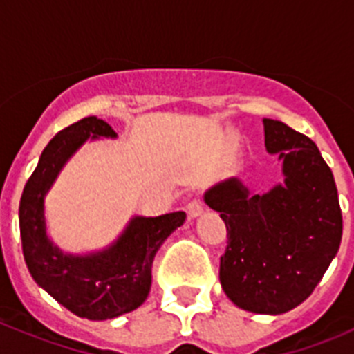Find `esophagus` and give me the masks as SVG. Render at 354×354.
Here are the masks:
<instances>
[{
  "label": "esophagus",
  "mask_w": 354,
  "mask_h": 354,
  "mask_svg": "<svg viewBox=\"0 0 354 354\" xmlns=\"http://www.w3.org/2000/svg\"><path fill=\"white\" fill-rule=\"evenodd\" d=\"M186 209H187V216H189V218H198V216L204 212V205H202V202L196 198L192 200V202L187 204Z\"/></svg>",
  "instance_id": "1"
}]
</instances>
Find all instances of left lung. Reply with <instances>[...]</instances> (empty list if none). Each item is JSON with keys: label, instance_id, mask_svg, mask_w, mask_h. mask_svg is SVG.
I'll return each instance as SVG.
<instances>
[{"label": "left lung", "instance_id": "8db88e82", "mask_svg": "<svg viewBox=\"0 0 354 354\" xmlns=\"http://www.w3.org/2000/svg\"><path fill=\"white\" fill-rule=\"evenodd\" d=\"M264 143L282 161L283 183L253 195L237 177L204 200L227 225L220 282L228 299L253 314L292 310L315 289L342 239L333 174L308 136L264 118Z\"/></svg>", "mask_w": 354, "mask_h": 354}]
</instances>
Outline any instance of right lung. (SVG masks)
Wrapping results in <instances>:
<instances>
[{"label":"right lung","mask_w":354,"mask_h":354,"mask_svg":"<svg viewBox=\"0 0 354 354\" xmlns=\"http://www.w3.org/2000/svg\"><path fill=\"white\" fill-rule=\"evenodd\" d=\"M117 138L97 117L65 127L40 154L19 204V228L28 271L37 283L72 314L106 321L136 310L152 283V262L161 245L186 220V212L133 216L120 236L102 250L68 253L56 246L46 225V195L68 159L86 142Z\"/></svg>","instance_id":"1"}]
</instances>
